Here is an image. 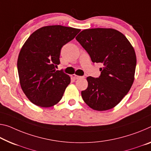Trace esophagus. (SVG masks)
Segmentation results:
<instances>
[{
    "mask_svg": "<svg viewBox=\"0 0 151 151\" xmlns=\"http://www.w3.org/2000/svg\"><path fill=\"white\" fill-rule=\"evenodd\" d=\"M71 77L73 78V79L76 80V79H78L79 78H81V76H78V75H71Z\"/></svg>",
    "mask_w": 151,
    "mask_h": 151,
    "instance_id": "esophagus-1",
    "label": "esophagus"
}]
</instances>
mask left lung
Returning a JSON list of instances; mask_svg holds the SVG:
<instances>
[{
  "instance_id": "1",
  "label": "left lung",
  "mask_w": 151,
  "mask_h": 151,
  "mask_svg": "<svg viewBox=\"0 0 151 151\" xmlns=\"http://www.w3.org/2000/svg\"><path fill=\"white\" fill-rule=\"evenodd\" d=\"M76 40L89 54L93 63H101L99 78L88 76L83 99L91 108L106 111L116 106L134 83L136 56L123 33L111 28L83 30Z\"/></svg>"
}]
</instances>
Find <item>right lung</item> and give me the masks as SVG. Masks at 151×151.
Listing matches in <instances>:
<instances>
[{
  "label": "right lung",
  "instance_id": "right-lung-1",
  "mask_svg": "<svg viewBox=\"0 0 151 151\" xmlns=\"http://www.w3.org/2000/svg\"><path fill=\"white\" fill-rule=\"evenodd\" d=\"M80 31L63 25L45 26L33 32L21 47L17 60L19 82L33 104L50 107L61 100L70 77L56 70L60 50Z\"/></svg>",
  "mask_w": 151,
  "mask_h": 151
}]
</instances>
